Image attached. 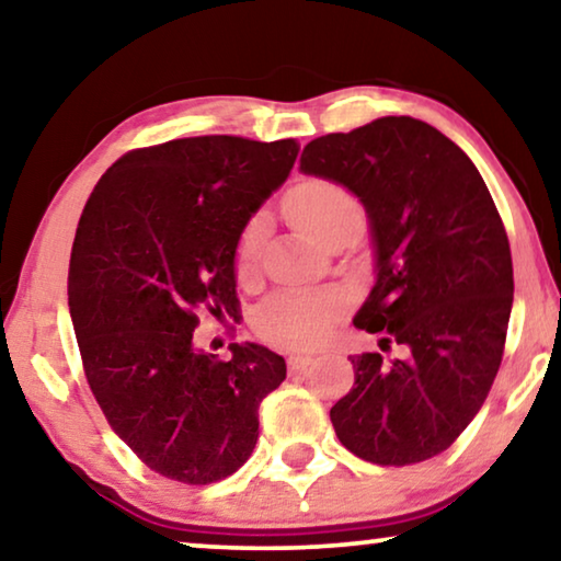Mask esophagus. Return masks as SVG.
Listing matches in <instances>:
<instances>
[{"label":"esophagus","mask_w":561,"mask_h":561,"mask_svg":"<svg viewBox=\"0 0 561 561\" xmlns=\"http://www.w3.org/2000/svg\"><path fill=\"white\" fill-rule=\"evenodd\" d=\"M314 363V357H309V355H289L287 357V365H289V373H302V370H307L309 365Z\"/></svg>","instance_id":"34e87169"}]
</instances>
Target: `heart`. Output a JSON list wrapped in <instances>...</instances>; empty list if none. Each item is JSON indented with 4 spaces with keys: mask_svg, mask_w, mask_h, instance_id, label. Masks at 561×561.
I'll list each match as a JSON object with an SVG mask.
<instances>
[{
    "mask_svg": "<svg viewBox=\"0 0 561 561\" xmlns=\"http://www.w3.org/2000/svg\"><path fill=\"white\" fill-rule=\"evenodd\" d=\"M284 211L295 227L328 247L342 233L363 229V206L345 186L330 179H307L284 198ZM266 239L264 216L247 224L237 249V272L241 279H254L259 256ZM337 297L314 291H277L259 307L254 328L259 337L282 350H309L330 337L340 317Z\"/></svg>",
    "mask_w": 561,
    "mask_h": 561,
    "instance_id": "obj_1",
    "label": "heart"
}]
</instances>
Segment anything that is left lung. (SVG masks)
<instances>
[{
    "label": "left lung",
    "instance_id": "left-lung-1",
    "mask_svg": "<svg viewBox=\"0 0 561 561\" xmlns=\"http://www.w3.org/2000/svg\"><path fill=\"white\" fill-rule=\"evenodd\" d=\"M299 171L357 196L373 237L375 284L353 322L380 353L353 357L334 433L363 461H428L479 413L504 355L514 266L494 198L454 140L408 115L314 138ZM392 344L404 355L388 362Z\"/></svg>",
    "mask_w": 561,
    "mask_h": 561
}]
</instances>
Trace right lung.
I'll list each match as a JSON object with an SVG mask.
<instances>
[{
    "instance_id": "1",
    "label": "right lung",
    "mask_w": 561,
    "mask_h": 561,
    "mask_svg": "<svg viewBox=\"0 0 561 561\" xmlns=\"http://www.w3.org/2000/svg\"><path fill=\"white\" fill-rule=\"evenodd\" d=\"M297 140L201 136L125 153L75 233L67 305L90 390L111 428L165 479L239 471L259 403L287 363L254 342L231 360L194 345L198 312L237 309V249L297 161Z\"/></svg>"
}]
</instances>
